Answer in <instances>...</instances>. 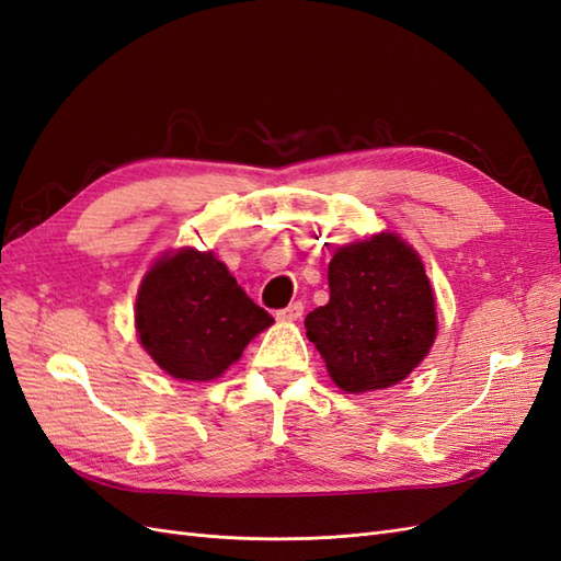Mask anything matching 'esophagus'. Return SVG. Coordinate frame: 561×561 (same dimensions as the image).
<instances>
[{
	"instance_id": "esophagus-1",
	"label": "esophagus",
	"mask_w": 561,
	"mask_h": 561,
	"mask_svg": "<svg viewBox=\"0 0 561 561\" xmlns=\"http://www.w3.org/2000/svg\"><path fill=\"white\" fill-rule=\"evenodd\" d=\"M301 316H304V304L301 301H296L291 306L277 310V320H282V322H294V320H298Z\"/></svg>"
}]
</instances>
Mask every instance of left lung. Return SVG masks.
Listing matches in <instances>:
<instances>
[{
    "mask_svg": "<svg viewBox=\"0 0 561 561\" xmlns=\"http://www.w3.org/2000/svg\"><path fill=\"white\" fill-rule=\"evenodd\" d=\"M330 304L306 316L308 340L344 392L403 380L435 342V296L421 257L394 233L344 245L330 263Z\"/></svg>",
    "mask_w": 561,
    "mask_h": 561,
    "instance_id": "left-lung-1",
    "label": "left lung"
}]
</instances>
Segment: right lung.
Masks as SVG:
<instances>
[{"label":"right lung","instance_id":"right-lung-1","mask_svg":"<svg viewBox=\"0 0 561 561\" xmlns=\"http://www.w3.org/2000/svg\"><path fill=\"white\" fill-rule=\"evenodd\" d=\"M272 322L221 260L193 249L154 263L136 298L140 344L179 380L219 377Z\"/></svg>","mask_w":561,"mask_h":561}]
</instances>
